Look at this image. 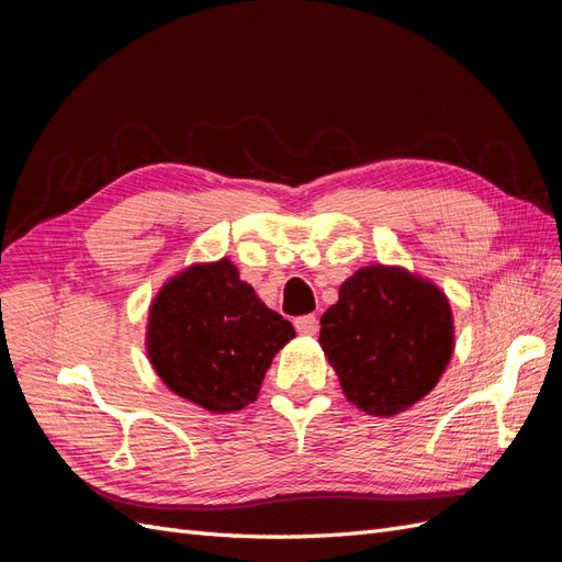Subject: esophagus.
<instances>
[{
    "mask_svg": "<svg viewBox=\"0 0 562 562\" xmlns=\"http://www.w3.org/2000/svg\"><path fill=\"white\" fill-rule=\"evenodd\" d=\"M295 330H297L300 335H307V337L316 335V333H318V318H316L314 314L295 318Z\"/></svg>",
    "mask_w": 562,
    "mask_h": 562,
    "instance_id": "obj_1",
    "label": "esophagus"
}]
</instances>
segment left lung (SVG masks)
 I'll return each mask as SVG.
<instances>
[{
    "label": "left lung",
    "mask_w": 562,
    "mask_h": 562,
    "mask_svg": "<svg viewBox=\"0 0 562 562\" xmlns=\"http://www.w3.org/2000/svg\"><path fill=\"white\" fill-rule=\"evenodd\" d=\"M318 345L351 405L394 417L427 396L452 359L450 300L403 267H363L321 316Z\"/></svg>",
    "instance_id": "1"
}]
</instances>
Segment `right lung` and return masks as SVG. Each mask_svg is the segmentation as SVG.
<instances>
[{"mask_svg":"<svg viewBox=\"0 0 562 562\" xmlns=\"http://www.w3.org/2000/svg\"><path fill=\"white\" fill-rule=\"evenodd\" d=\"M293 337V323L220 258L161 285L149 304L145 349L173 394L209 413H234L258 398L265 372Z\"/></svg>","mask_w":562,"mask_h":562,"instance_id":"add662e5","label":"right lung"}]
</instances>
